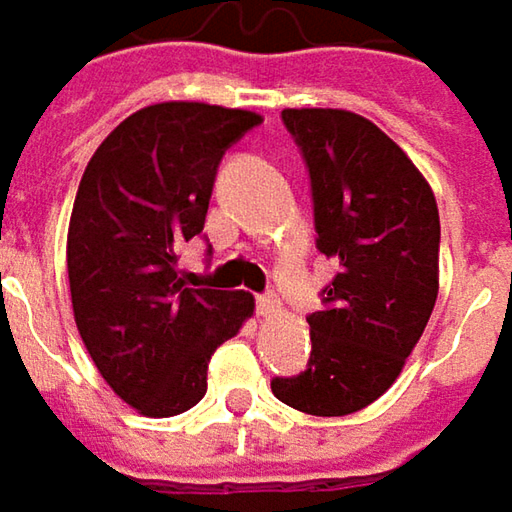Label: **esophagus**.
Instances as JSON below:
<instances>
[{
    "label": "esophagus",
    "mask_w": 512,
    "mask_h": 512,
    "mask_svg": "<svg viewBox=\"0 0 512 512\" xmlns=\"http://www.w3.org/2000/svg\"><path fill=\"white\" fill-rule=\"evenodd\" d=\"M256 311H259L262 317H273V314L279 311V299H276L273 294L256 296Z\"/></svg>",
    "instance_id": "34e87169"
}]
</instances>
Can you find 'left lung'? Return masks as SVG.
Here are the masks:
<instances>
[{"instance_id": "left-lung-1", "label": "left lung", "mask_w": 512, "mask_h": 512, "mask_svg": "<svg viewBox=\"0 0 512 512\" xmlns=\"http://www.w3.org/2000/svg\"><path fill=\"white\" fill-rule=\"evenodd\" d=\"M282 120L308 164L317 247L337 276L308 317V369L270 389L305 415L340 418L395 383L432 317L438 204L421 169L366 117L285 109Z\"/></svg>"}]
</instances>
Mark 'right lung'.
Listing matches in <instances>:
<instances>
[{
	"label": "right lung",
	"mask_w": 512,
	"mask_h": 512,
	"mask_svg": "<svg viewBox=\"0 0 512 512\" xmlns=\"http://www.w3.org/2000/svg\"><path fill=\"white\" fill-rule=\"evenodd\" d=\"M256 123L247 109L155 103L83 172L65 244L74 322L103 380L146 418L192 409L213 351L253 317L247 291L187 288L178 247L204 230L224 149Z\"/></svg>",
	"instance_id": "add662e5"
}]
</instances>
